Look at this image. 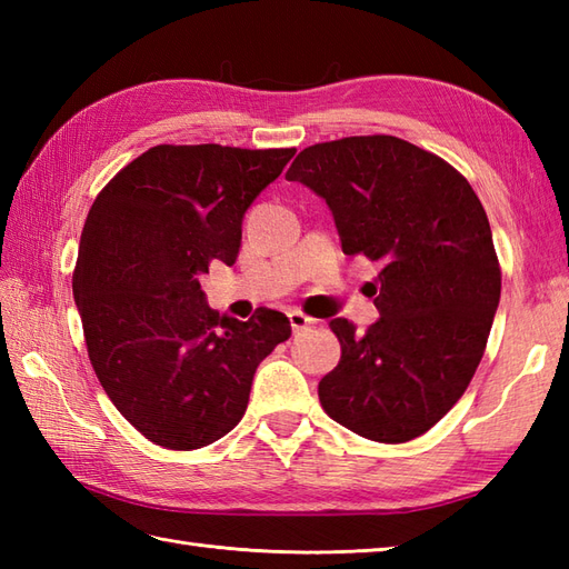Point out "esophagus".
<instances>
[{
    "label": "esophagus",
    "mask_w": 569,
    "mask_h": 569,
    "mask_svg": "<svg viewBox=\"0 0 569 569\" xmlns=\"http://www.w3.org/2000/svg\"><path fill=\"white\" fill-rule=\"evenodd\" d=\"M288 320H291L293 332H300V330L310 328V325H316V320L308 318L306 312H300V310H291V312H288Z\"/></svg>",
    "instance_id": "1"
}]
</instances>
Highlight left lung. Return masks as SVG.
<instances>
[{
  "instance_id": "obj_1",
  "label": "left lung",
  "mask_w": 569,
  "mask_h": 569,
  "mask_svg": "<svg viewBox=\"0 0 569 569\" xmlns=\"http://www.w3.org/2000/svg\"><path fill=\"white\" fill-rule=\"evenodd\" d=\"M288 180L332 210L342 251L381 261L367 332L330 322L340 365L318 386L332 420L373 442L428 432L475 377L501 269L477 192L455 168L398 137H347L296 156Z\"/></svg>"
}]
</instances>
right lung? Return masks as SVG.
<instances>
[{"mask_svg":"<svg viewBox=\"0 0 569 569\" xmlns=\"http://www.w3.org/2000/svg\"><path fill=\"white\" fill-rule=\"evenodd\" d=\"M293 153L161 143L124 166L84 220L72 296L92 369L119 413L168 450L232 430L261 359L291 337L278 310L220 316L200 276L237 261L244 212Z\"/></svg>","mask_w":569,"mask_h":569,"instance_id":"obj_1","label":"right lung"}]
</instances>
